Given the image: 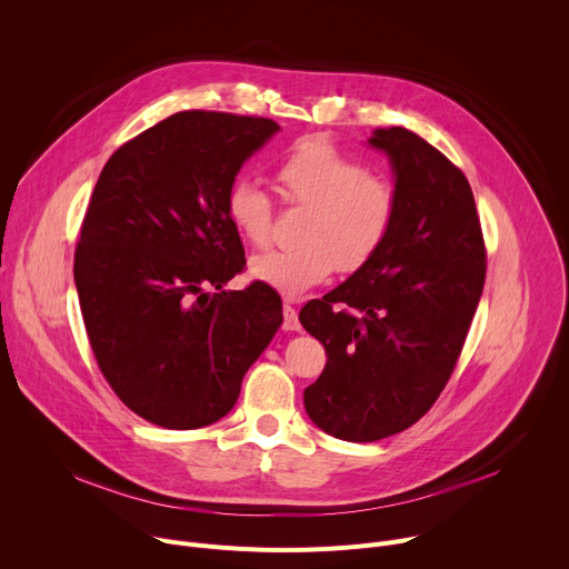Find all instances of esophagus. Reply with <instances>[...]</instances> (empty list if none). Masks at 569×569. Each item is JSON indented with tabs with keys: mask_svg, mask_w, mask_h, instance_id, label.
I'll use <instances>...</instances> for the list:
<instances>
[{
	"mask_svg": "<svg viewBox=\"0 0 569 569\" xmlns=\"http://www.w3.org/2000/svg\"><path fill=\"white\" fill-rule=\"evenodd\" d=\"M283 329H286V331H299V329H301L297 310H295L290 303L283 306Z\"/></svg>",
	"mask_w": 569,
	"mask_h": 569,
	"instance_id": "esophagus-1",
	"label": "esophagus"
}]
</instances>
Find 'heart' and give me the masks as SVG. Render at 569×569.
I'll list each match as a JSON object with an SVG mask.
<instances>
[{
	"instance_id": "heart-1",
	"label": "heart",
	"mask_w": 569,
	"mask_h": 569,
	"mask_svg": "<svg viewBox=\"0 0 569 569\" xmlns=\"http://www.w3.org/2000/svg\"><path fill=\"white\" fill-rule=\"evenodd\" d=\"M288 202L306 209L299 246L270 250L248 263V277L283 297H301L327 281L336 266L356 272L367 266L391 231L393 187L367 173L358 159L327 139H301L277 164ZM231 227L250 246L263 248L272 229V202L252 180H236L224 198Z\"/></svg>"
}]
</instances>
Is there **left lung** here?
Here are the masks:
<instances>
[{
	"mask_svg": "<svg viewBox=\"0 0 569 569\" xmlns=\"http://www.w3.org/2000/svg\"><path fill=\"white\" fill-rule=\"evenodd\" d=\"M367 143L391 167V231L367 266L299 312L329 356L303 391L306 412L319 430L358 443L408 430L432 408L486 277L466 176L408 128H376Z\"/></svg>",
	"mask_w": 569,
	"mask_h": 569,
	"instance_id": "obj_1",
	"label": "left lung"
}]
</instances>
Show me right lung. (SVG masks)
Listing matches in <instances>:
<instances>
[{"label":"right lung","instance_id":"add662e5","mask_svg":"<svg viewBox=\"0 0 569 569\" xmlns=\"http://www.w3.org/2000/svg\"><path fill=\"white\" fill-rule=\"evenodd\" d=\"M279 130L261 117L178 112L123 143L99 176L73 281L106 380L154 426L220 421L281 327L272 288L224 290L246 266L227 191Z\"/></svg>","mask_w":569,"mask_h":569}]
</instances>
